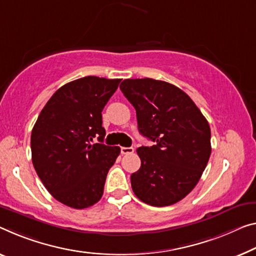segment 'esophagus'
Listing matches in <instances>:
<instances>
[{
	"label": "esophagus",
	"instance_id": "esophagus-1",
	"mask_svg": "<svg viewBox=\"0 0 256 256\" xmlns=\"http://www.w3.org/2000/svg\"><path fill=\"white\" fill-rule=\"evenodd\" d=\"M134 152V148H121V153L122 154H132Z\"/></svg>",
	"mask_w": 256,
	"mask_h": 256
}]
</instances>
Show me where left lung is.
Segmentation results:
<instances>
[{
    "label": "left lung",
    "instance_id": "1",
    "mask_svg": "<svg viewBox=\"0 0 256 256\" xmlns=\"http://www.w3.org/2000/svg\"><path fill=\"white\" fill-rule=\"evenodd\" d=\"M121 92L136 110L142 135L140 168L130 176L134 194L156 207L176 204L194 190L210 160V128L183 90L153 78H127Z\"/></svg>",
    "mask_w": 256,
    "mask_h": 256
}]
</instances>
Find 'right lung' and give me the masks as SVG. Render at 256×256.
<instances>
[{
	"label": "right lung",
	"instance_id": "obj_1",
	"mask_svg": "<svg viewBox=\"0 0 256 256\" xmlns=\"http://www.w3.org/2000/svg\"><path fill=\"white\" fill-rule=\"evenodd\" d=\"M121 78L84 76L60 87L35 122L30 148L33 166L51 196L84 210L102 198L119 146L102 143V111ZM98 137L100 144H92Z\"/></svg>",
	"mask_w": 256,
	"mask_h": 256
}]
</instances>
